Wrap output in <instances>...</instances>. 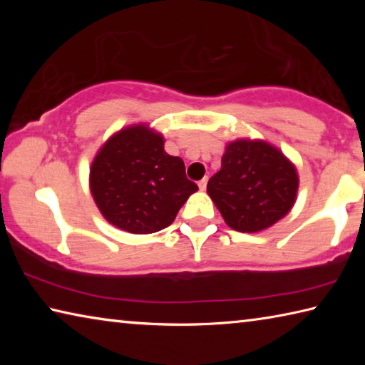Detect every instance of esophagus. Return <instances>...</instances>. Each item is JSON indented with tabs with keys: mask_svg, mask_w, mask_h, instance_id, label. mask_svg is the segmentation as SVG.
Masks as SVG:
<instances>
[{
	"mask_svg": "<svg viewBox=\"0 0 365 365\" xmlns=\"http://www.w3.org/2000/svg\"><path fill=\"white\" fill-rule=\"evenodd\" d=\"M206 185H207V178L205 177V178H201L200 182H197V187H200V190L201 191H205L206 190Z\"/></svg>",
	"mask_w": 365,
	"mask_h": 365,
	"instance_id": "34e87169",
	"label": "esophagus"
}]
</instances>
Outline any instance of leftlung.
Instances as JSON below:
<instances>
[{
	"label": "left lung",
	"instance_id": "obj_1",
	"mask_svg": "<svg viewBox=\"0 0 365 365\" xmlns=\"http://www.w3.org/2000/svg\"><path fill=\"white\" fill-rule=\"evenodd\" d=\"M298 172L279 148L262 140H235L225 148L207 195L237 232L265 230L289 212L298 193Z\"/></svg>",
	"mask_w": 365,
	"mask_h": 365
}]
</instances>
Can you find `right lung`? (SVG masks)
Masks as SVG:
<instances>
[{
  "instance_id": "obj_1",
  "label": "right lung",
  "mask_w": 365,
  "mask_h": 365,
  "mask_svg": "<svg viewBox=\"0 0 365 365\" xmlns=\"http://www.w3.org/2000/svg\"><path fill=\"white\" fill-rule=\"evenodd\" d=\"M196 190L183 160L165 153L163 135L145 123L114 133L90 168V191L103 217L128 233L169 227Z\"/></svg>"
}]
</instances>
